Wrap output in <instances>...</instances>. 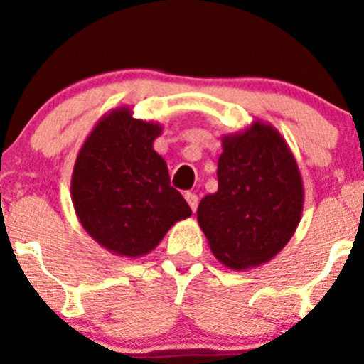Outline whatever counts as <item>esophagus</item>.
Returning a JSON list of instances; mask_svg holds the SVG:
<instances>
[{"label":"esophagus","mask_w":364,"mask_h":364,"mask_svg":"<svg viewBox=\"0 0 364 364\" xmlns=\"http://www.w3.org/2000/svg\"><path fill=\"white\" fill-rule=\"evenodd\" d=\"M185 199H186V203H188L190 209H192V211H197V205H199V197L192 192H186Z\"/></svg>","instance_id":"34e87169"}]
</instances>
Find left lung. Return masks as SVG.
Segmentation results:
<instances>
[{
  "mask_svg": "<svg viewBox=\"0 0 364 364\" xmlns=\"http://www.w3.org/2000/svg\"><path fill=\"white\" fill-rule=\"evenodd\" d=\"M218 190L200 200L197 220L213 255L230 269L273 259L294 236L303 213V179L280 132L253 121L222 137Z\"/></svg>",
  "mask_w": 364,
  "mask_h": 364,
  "instance_id": "obj_1",
  "label": "left lung"
}]
</instances>
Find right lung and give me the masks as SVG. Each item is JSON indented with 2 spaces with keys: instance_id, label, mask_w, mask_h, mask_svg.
<instances>
[{
  "instance_id": "add662e5",
  "label": "right lung",
  "mask_w": 364,
  "mask_h": 364,
  "mask_svg": "<svg viewBox=\"0 0 364 364\" xmlns=\"http://www.w3.org/2000/svg\"><path fill=\"white\" fill-rule=\"evenodd\" d=\"M161 130V124L117 107L98 119L77 155L70 188L75 215L114 255H146L176 222L192 215L153 149Z\"/></svg>"
}]
</instances>
